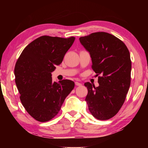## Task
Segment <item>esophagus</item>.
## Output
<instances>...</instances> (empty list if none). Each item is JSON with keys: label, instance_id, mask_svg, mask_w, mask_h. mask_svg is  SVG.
I'll use <instances>...</instances> for the list:
<instances>
[{"label": "esophagus", "instance_id": "1", "mask_svg": "<svg viewBox=\"0 0 148 148\" xmlns=\"http://www.w3.org/2000/svg\"><path fill=\"white\" fill-rule=\"evenodd\" d=\"M75 84H76V86H82V84L79 83V82H75Z\"/></svg>", "mask_w": 148, "mask_h": 148}]
</instances>
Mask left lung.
Returning <instances> with one entry per match:
<instances>
[{
  "mask_svg": "<svg viewBox=\"0 0 148 148\" xmlns=\"http://www.w3.org/2000/svg\"><path fill=\"white\" fill-rule=\"evenodd\" d=\"M79 40L89 53L96 76L100 75L98 87L85 83L88 90L86 101L95 118L109 119L123 104L131 85L129 49L119 38L104 32H94Z\"/></svg>",
  "mask_w": 148,
  "mask_h": 148,
  "instance_id": "8db88e82",
  "label": "left lung"
}]
</instances>
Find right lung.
Instances as JSON below:
<instances>
[{
  "instance_id": "right-lung-1",
  "label": "right lung",
  "mask_w": 148,
  "mask_h": 148,
  "mask_svg": "<svg viewBox=\"0 0 148 148\" xmlns=\"http://www.w3.org/2000/svg\"><path fill=\"white\" fill-rule=\"evenodd\" d=\"M75 37L68 38L42 36L22 51L14 69L20 100L27 112L40 122L49 121L58 114L74 82H52L51 72L63 60Z\"/></svg>"
}]
</instances>
